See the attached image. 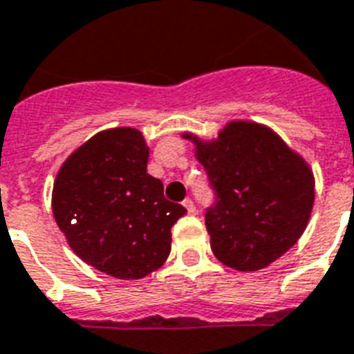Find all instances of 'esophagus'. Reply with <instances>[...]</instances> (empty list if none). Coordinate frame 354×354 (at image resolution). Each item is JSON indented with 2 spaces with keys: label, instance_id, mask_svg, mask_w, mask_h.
Returning <instances> with one entry per match:
<instances>
[{
  "label": "esophagus",
  "instance_id": "1",
  "mask_svg": "<svg viewBox=\"0 0 354 354\" xmlns=\"http://www.w3.org/2000/svg\"><path fill=\"white\" fill-rule=\"evenodd\" d=\"M183 207H185L189 214H196V205H194V202H192L191 198H185V200H183Z\"/></svg>",
  "mask_w": 354,
  "mask_h": 354
}]
</instances>
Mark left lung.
<instances>
[{"mask_svg": "<svg viewBox=\"0 0 354 354\" xmlns=\"http://www.w3.org/2000/svg\"><path fill=\"white\" fill-rule=\"evenodd\" d=\"M196 147L216 202L205 212L211 249L223 266L260 271L286 254L306 231L315 203L307 162L277 132L229 122L216 140L183 132Z\"/></svg>", "mask_w": 354, "mask_h": 354, "instance_id": "left-lung-1", "label": "left lung"}]
</instances>
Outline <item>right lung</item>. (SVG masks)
I'll list each match as a JSON object with an SVG mask.
<instances>
[{"mask_svg":"<svg viewBox=\"0 0 354 354\" xmlns=\"http://www.w3.org/2000/svg\"><path fill=\"white\" fill-rule=\"evenodd\" d=\"M147 162L138 129H107L77 147L54 182V220L71 249L120 280H140L165 263L171 227L187 212L165 200Z\"/></svg>","mask_w":354,"mask_h":354,"instance_id":"add662e5","label":"right lung"}]
</instances>
